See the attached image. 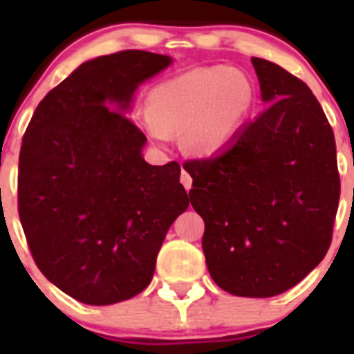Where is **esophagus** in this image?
<instances>
[{
	"mask_svg": "<svg viewBox=\"0 0 354 354\" xmlns=\"http://www.w3.org/2000/svg\"><path fill=\"white\" fill-rule=\"evenodd\" d=\"M180 181H181V185H183V187H185V190H190V188H192V176H190V174H188L187 173V171H181V178H180Z\"/></svg>",
	"mask_w": 354,
	"mask_h": 354,
	"instance_id": "obj_1",
	"label": "esophagus"
}]
</instances>
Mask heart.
I'll return each mask as SVG.
<instances>
[{
  "mask_svg": "<svg viewBox=\"0 0 354 354\" xmlns=\"http://www.w3.org/2000/svg\"><path fill=\"white\" fill-rule=\"evenodd\" d=\"M253 99V82L241 70L197 68L157 84L149 92V111L135 120L156 144H169L171 133L181 130L188 152L209 156L236 135Z\"/></svg>",
  "mask_w": 354,
  "mask_h": 354,
  "instance_id": "heart-1",
  "label": "heart"
}]
</instances>
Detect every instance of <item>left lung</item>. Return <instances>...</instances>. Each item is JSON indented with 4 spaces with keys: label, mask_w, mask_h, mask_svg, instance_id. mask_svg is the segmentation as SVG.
<instances>
[{
    "label": "left lung",
    "mask_w": 354,
    "mask_h": 354,
    "mask_svg": "<svg viewBox=\"0 0 354 354\" xmlns=\"http://www.w3.org/2000/svg\"><path fill=\"white\" fill-rule=\"evenodd\" d=\"M267 108L209 159L190 160L207 269L234 296L269 298L326 257L337 212L335 140L308 85L252 58Z\"/></svg>",
    "instance_id": "left-lung-1"
}]
</instances>
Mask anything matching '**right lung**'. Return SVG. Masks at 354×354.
<instances>
[{"label":"right lung","mask_w":354,"mask_h":354,"mask_svg":"<svg viewBox=\"0 0 354 354\" xmlns=\"http://www.w3.org/2000/svg\"><path fill=\"white\" fill-rule=\"evenodd\" d=\"M169 56L120 51L82 63L35 109L19 159V214L41 272L71 298L113 305L151 284L167 230L188 209L180 164L151 166L124 116Z\"/></svg>","instance_id":"right-lung-1"}]
</instances>
